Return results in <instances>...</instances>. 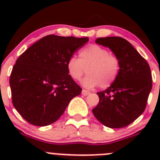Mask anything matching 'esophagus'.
Segmentation results:
<instances>
[{
	"label": "esophagus",
	"mask_w": 160,
	"mask_h": 160,
	"mask_svg": "<svg viewBox=\"0 0 160 160\" xmlns=\"http://www.w3.org/2000/svg\"><path fill=\"white\" fill-rule=\"evenodd\" d=\"M90 93V91H88V90H84V89H83V90H82V92H81L82 95H83V96H87V95H88V94H89Z\"/></svg>",
	"instance_id": "1"
}]
</instances>
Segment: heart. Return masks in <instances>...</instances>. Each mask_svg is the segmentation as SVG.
<instances>
[{"instance_id": "1", "label": "heart", "mask_w": 160, "mask_h": 160, "mask_svg": "<svg viewBox=\"0 0 160 160\" xmlns=\"http://www.w3.org/2000/svg\"><path fill=\"white\" fill-rule=\"evenodd\" d=\"M86 69L88 75L82 80V84L88 88L100 85V88L105 89L117 79L120 60L105 48L90 45L80 52V59L71 56L67 62V72L74 80H80Z\"/></svg>"}]
</instances>
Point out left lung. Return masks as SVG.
Wrapping results in <instances>:
<instances>
[{"mask_svg": "<svg viewBox=\"0 0 160 160\" xmlns=\"http://www.w3.org/2000/svg\"><path fill=\"white\" fill-rule=\"evenodd\" d=\"M120 60L118 76L108 89L98 92L99 103L92 110L101 123L111 128L130 125L143 113L152 90V74L146 59L121 37L98 38Z\"/></svg>", "mask_w": 160, "mask_h": 160, "instance_id": "left-lung-1", "label": "left lung"}]
</instances>
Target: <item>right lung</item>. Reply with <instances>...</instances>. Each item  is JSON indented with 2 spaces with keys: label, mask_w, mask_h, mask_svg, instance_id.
<instances>
[{
  "label": "right lung",
  "mask_w": 160,
  "mask_h": 160,
  "mask_svg": "<svg viewBox=\"0 0 160 160\" xmlns=\"http://www.w3.org/2000/svg\"><path fill=\"white\" fill-rule=\"evenodd\" d=\"M88 41V37L46 35L19 56L9 82L13 105L28 123L51 125L80 94L82 89L67 72V62Z\"/></svg>",
  "instance_id": "right-lung-1"
}]
</instances>
